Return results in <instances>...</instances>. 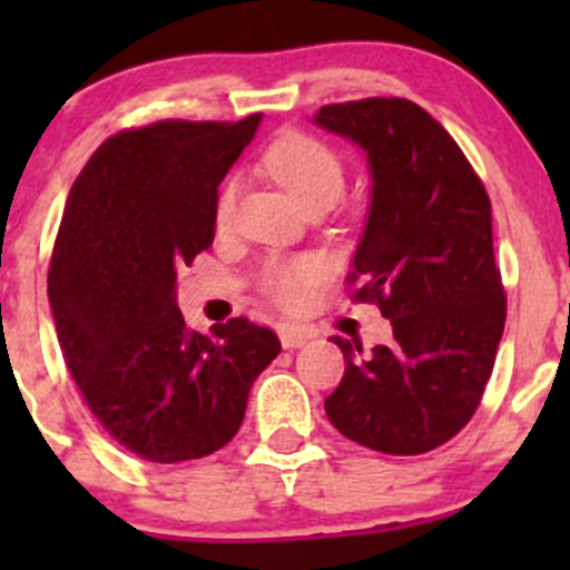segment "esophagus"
Instances as JSON below:
<instances>
[{
	"label": "esophagus",
	"mask_w": 570,
	"mask_h": 570,
	"mask_svg": "<svg viewBox=\"0 0 570 570\" xmlns=\"http://www.w3.org/2000/svg\"><path fill=\"white\" fill-rule=\"evenodd\" d=\"M306 342H308L306 333L295 331V327H286V331H281V344H284V350H297V347H303Z\"/></svg>",
	"instance_id": "1"
}]
</instances>
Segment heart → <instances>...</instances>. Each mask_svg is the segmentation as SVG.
Returning a JSON list of instances; mask_svg holds the SVG:
<instances>
[{
	"label": "heart",
	"mask_w": 570,
	"mask_h": 570,
	"mask_svg": "<svg viewBox=\"0 0 570 570\" xmlns=\"http://www.w3.org/2000/svg\"><path fill=\"white\" fill-rule=\"evenodd\" d=\"M264 168L275 181L289 189L292 198L303 209L336 204L344 193V168L342 159L308 135H286L269 146L264 154ZM234 206V181H226L217 193L215 215L217 223H226ZM320 278V264L312 258H275L264 267L262 289L269 301L278 306H297L308 295Z\"/></svg>",
	"instance_id": "obj_1"
}]
</instances>
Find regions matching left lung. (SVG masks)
Instances as JSON below:
<instances>
[{"instance_id": "obj_1", "label": "left lung", "mask_w": 570, "mask_h": 570, "mask_svg": "<svg viewBox=\"0 0 570 570\" xmlns=\"http://www.w3.org/2000/svg\"><path fill=\"white\" fill-rule=\"evenodd\" d=\"M314 124L355 142L370 168V215L350 281L377 301L394 342L370 355L333 336L344 377L325 400L350 441L422 455L474 416L504 331L491 200L450 131L407 99L327 105Z\"/></svg>"}]
</instances>
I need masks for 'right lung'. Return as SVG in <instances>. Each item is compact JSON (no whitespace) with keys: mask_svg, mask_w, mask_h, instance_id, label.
<instances>
[{"mask_svg":"<svg viewBox=\"0 0 570 570\" xmlns=\"http://www.w3.org/2000/svg\"><path fill=\"white\" fill-rule=\"evenodd\" d=\"M258 124L256 112L126 129L68 193L49 267L57 338L101 428L151 463L226 446L281 353L269 327L237 317L204 336L176 306V267L215 239L217 187Z\"/></svg>","mask_w":570,"mask_h":570,"instance_id":"add662e5","label":"right lung"}]
</instances>
